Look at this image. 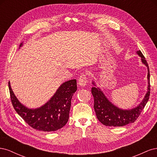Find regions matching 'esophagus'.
Masks as SVG:
<instances>
[{
    "label": "esophagus",
    "mask_w": 157,
    "mask_h": 157,
    "mask_svg": "<svg viewBox=\"0 0 157 157\" xmlns=\"http://www.w3.org/2000/svg\"><path fill=\"white\" fill-rule=\"evenodd\" d=\"M87 77H86V75L84 74V73H81V75H80V77L78 78V84L80 85V86H84L85 85H86L87 83Z\"/></svg>",
    "instance_id": "obj_1"
}]
</instances>
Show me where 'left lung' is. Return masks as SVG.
<instances>
[{"mask_svg":"<svg viewBox=\"0 0 157 157\" xmlns=\"http://www.w3.org/2000/svg\"><path fill=\"white\" fill-rule=\"evenodd\" d=\"M137 54L141 57L142 63L147 66L148 69L147 92L143 101L138 106L134 109H129V110H123V109H119L109 101L101 90L99 88L96 87L94 82H92V84L94 85V86L92 88V94L94 99V108L98 119L103 125L107 126H123L134 122L140 115L141 112L144 109L146 103L149 100L151 87L149 65L144 56L140 50L137 51Z\"/></svg>","mask_w":157,"mask_h":157,"instance_id":"left-lung-1","label":"left lung"}]
</instances>
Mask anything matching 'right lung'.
<instances>
[{"label":"right lung","instance_id":"add662e5","mask_svg":"<svg viewBox=\"0 0 157 157\" xmlns=\"http://www.w3.org/2000/svg\"><path fill=\"white\" fill-rule=\"evenodd\" d=\"M22 43L20 44L21 46ZM12 105L17 114L31 127L43 132L56 131L69 120L71 99L77 91V80L63 83L50 100L42 107L32 109L21 104L14 95L8 82Z\"/></svg>","mask_w":157,"mask_h":157}]
</instances>
